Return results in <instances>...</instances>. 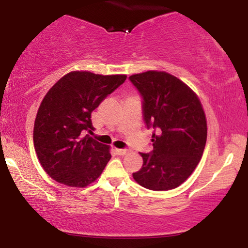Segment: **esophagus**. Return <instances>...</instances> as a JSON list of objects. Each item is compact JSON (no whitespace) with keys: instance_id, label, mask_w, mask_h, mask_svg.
<instances>
[{"instance_id":"1","label":"esophagus","mask_w":248,"mask_h":248,"mask_svg":"<svg viewBox=\"0 0 248 248\" xmlns=\"http://www.w3.org/2000/svg\"><path fill=\"white\" fill-rule=\"evenodd\" d=\"M115 150H116V152H117V154H118V155H127L128 152H129V150H128V149H118V148H116Z\"/></svg>"}]
</instances>
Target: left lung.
Returning a JSON list of instances; mask_svg holds the SVG:
<instances>
[{
    "instance_id": "8db88e82",
    "label": "left lung",
    "mask_w": 248,
    "mask_h": 248,
    "mask_svg": "<svg viewBox=\"0 0 248 248\" xmlns=\"http://www.w3.org/2000/svg\"><path fill=\"white\" fill-rule=\"evenodd\" d=\"M143 98V117L152 128L149 154H140L143 166L133 172L140 186L152 191L176 188L192 175L207 141V120L197 94L164 71L129 77Z\"/></svg>"
}]
</instances>
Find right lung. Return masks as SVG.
Masks as SVG:
<instances>
[{
  "label": "right lung",
  "instance_id": "add662e5",
  "mask_svg": "<svg viewBox=\"0 0 248 248\" xmlns=\"http://www.w3.org/2000/svg\"><path fill=\"white\" fill-rule=\"evenodd\" d=\"M125 78L72 71L46 93L37 112L33 139L41 166L55 181L85 187L101 175L110 159L109 147L86 132L93 129V110Z\"/></svg>",
  "mask_w": 248,
  "mask_h": 248
}]
</instances>
